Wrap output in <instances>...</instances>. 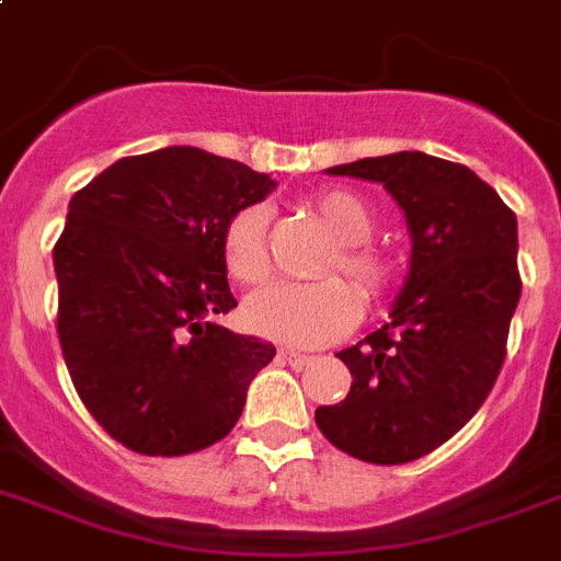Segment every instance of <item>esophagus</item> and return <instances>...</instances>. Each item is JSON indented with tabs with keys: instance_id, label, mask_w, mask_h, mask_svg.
Returning a JSON list of instances; mask_svg holds the SVG:
<instances>
[{
	"instance_id": "obj_1",
	"label": "esophagus",
	"mask_w": 561,
	"mask_h": 561,
	"mask_svg": "<svg viewBox=\"0 0 561 561\" xmlns=\"http://www.w3.org/2000/svg\"><path fill=\"white\" fill-rule=\"evenodd\" d=\"M280 360H284V364H289V367H295V369H304V367H309L314 358H312V355L289 353V350H286V353H280Z\"/></svg>"
}]
</instances>
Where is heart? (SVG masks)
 <instances>
[{
	"instance_id": "obj_1",
	"label": "heart",
	"mask_w": 561,
	"mask_h": 561,
	"mask_svg": "<svg viewBox=\"0 0 561 561\" xmlns=\"http://www.w3.org/2000/svg\"><path fill=\"white\" fill-rule=\"evenodd\" d=\"M312 208L337 238L321 263V275H346L367 300L387 298L398 284V261L375 247L378 226L373 203L350 188H330ZM220 261L240 286H263L272 277L270 208L249 203L226 220L220 231ZM341 277L314 284H277L247 304V321L257 335L289 346H323L344 337L360 318V298Z\"/></svg>"
}]
</instances>
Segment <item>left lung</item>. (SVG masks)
Here are the masks:
<instances>
[{
	"label": "left lung",
	"instance_id": "left-lung-1",
	"mask_svg": "<svg viewBox=\"0 0 561 561\" xmlns=\"http://www.w3.org/2000/svg\"><path fill=\"white\" fill-rule=\"evenodd\" d=\"M330 174L383 183L404 208L413 261L390 323L337 353L353 387L314 424L346 456L407 465L456 436L502 373L522 295L516 215L467 165L421 151Z\"/></svg>",
	"mask_w": 561,
	"mask_h": 561
}]
</instances>
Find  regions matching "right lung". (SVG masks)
Wrapping results in <instances>:
<instances>
[{"label": "right lung", "mask_w": 561, "mask_h": 561, "mask_svg": "<svg viewBox=\"0 0 561 561\" xmlns=\"http://www.w3.org/2000/svg\"><path fill=\"white\" fill-rule=\"evenodd\" d=\"M272 188L238 160L171 146L123 157L68 203L54 247L59 346L88 413L128 450L188 456L226 438L275 358L217 323L238 307L220 231Z\"/></svg>", "instance_id": "obj_1"}]
</instances>
